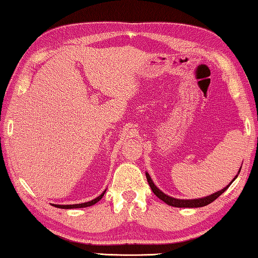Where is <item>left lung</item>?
Segmentation results:
<instances>
[{"label": "left lung", "mask_w": 258, "mask_h": 258, "mask_svg": "<svg viewBox=\"0 0 258 258\" xmlns=\"http://www.w3.org/2000/svg\"><path fill=\"white\" fill-rule=\"evenodd\" d=\"M241 171V167L239 170L238 174L240 173ZM238 174L235 175V178L233 179V180L228 183V185L226 187H224L223 189H220L218 191H216V193L211 194L209 196H204V198H201V199H193V200H182V199H175V198H172V196H169L166 195L165 193H163V191L159 189V188L155 185L154 181L151 180L150 175L148 172H146V177H147V181H148L149 186L151 188V190L154 191V194L157 196L158 199H161L163 202H165L166 204H169V206L171 207H175V208H200V207H204V206H208V204H210L211 202H214L216 199L219 198L220 195H222L225 190L227 189L228 187H230L231 183L235 180L236 177H238Z\"/></svg>", "instance_id": "obj_1"}]
</instances>
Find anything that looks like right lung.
Returning <instances> with one entry per match:
<instances>
[{
    "instance_id": "obj_1",
    "label": "right lung",
    "mask_w": 258,
    "mask_h": 258,
    "mask_svg": "<svg viewBox=\"0 0 258 258\" xmlns=\"http://www.w3.org/2000/svg\"><path fill=\"white\" fill-rule=\"evenodd\" d=\"M107 189H105L103 193H102L100 196H97L96 199L92 200V201L89 202H85V203H79V204H52V206L56 207V208H59V209H76V208H87V207H91L93 204H95L100 201V200L103 198V195Z\"/></svg>"
}]
</instances>
